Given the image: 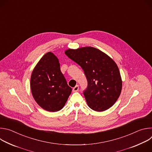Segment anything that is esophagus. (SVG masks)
<instances>
[{
    "instance_id": "34e87169",
    "label": "esophagus",
    "mask_w": 152,
    "mask_h": 152,
    "mask_svg": "<svg viewBox=\"0 0 152 152\" xmlns=\"http://www.w3.org/2000/svg\"><path fill=\"white\" fill-rule=\"evenodd\" d=\"M79 90V85H76L75 87L73 88V92H76V91H77Z\"/></svg>"
}]
</instances>
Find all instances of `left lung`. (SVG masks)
Returning <instances> with one entry per match:
<instances>
[{"label": "left lung", "instance_id": "left-lung-1", "mask_svg": "<svg viewBox=\"0 0 152 152\" xmlns=\"http://www.w3.org/2000/svg\"><path fill=\"white\" fill-rule=\"evenodd\" d=\"M65 53L84 72L88 85L83 94L88 106L98 112L109 109L117 100L122 88L120 73L115 62L92 47L69 49Z\"/></svg>", "mask_w": 152, "mask_h": 152}]
</instances>
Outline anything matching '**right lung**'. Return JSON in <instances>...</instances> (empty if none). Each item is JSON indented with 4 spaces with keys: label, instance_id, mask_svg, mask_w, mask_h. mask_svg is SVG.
<instances>
[{
    "label": "right lung",
    "instance_id": "1",
    "mask_svg": "<svg viewBox=\"0 0 152 152\" xmlns=\"http://www.w3.org/2000/svg\"><path fill=\"white\" fill-rule=\"evenodd\" d=\"M31 88L37 103L50 112L61 110L72 93L61 72L58 59L52 52L43 56L34 68Z\"/></svg>",
    "mask_w": 152,
    "mask_h": 152
}]
</instances>
